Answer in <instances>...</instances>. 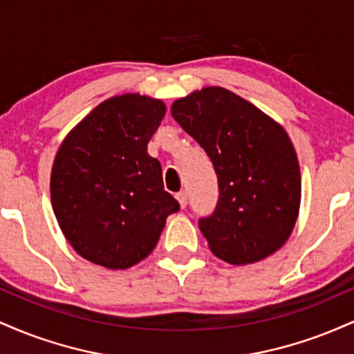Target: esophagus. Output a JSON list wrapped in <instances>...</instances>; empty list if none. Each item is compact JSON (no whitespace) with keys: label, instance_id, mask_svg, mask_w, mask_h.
<instances>
[{"label":"esophagus","instance_id":"esophagus-1","mask_svg":"<svg viewBox=\"0 0 354 354\" xmlns=\"http://www.w3.org/2000/svg\"><path fill=\"white\" fill-rule=\"evenodd\" d=\"M176 200L180 201L181 208H185V206L188 205V194H186V191H180V193L176 194Z\"/></svg>","mask_w":354,"mask_h":354}]
</instances>
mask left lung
Here are the masks:
<instances>
[{
  "label": "left lung",
  "instance_id": "8db88e82",
  "mask_svg": "<svg viewBox=\"0 0 354 354\" xmlns=\"http://www.w3.org/2000/svg\"><path fill=\"white\" fill-rule=\"evenodd\" d=\"M171 115L205 149L218 176L216 208L198 221L209 250L231 265L278 251L295 228L301 201L298 158L286 131L219 86L176 100Z\"/></svg>",
  "mask_w": 354,
  "mask_h": 354
}]
</instances>
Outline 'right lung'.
Returning a JSON list of instances; mask_svg holds the SVG:
<instances>
[{"label":"right lung","instance_id":"add662e5","mask_svg":"<svg viewBox=\"0 0 354 354\" xmlns=\"http://www.w3.org/2000/svg\"><path fill=\"white\" fill-rule=\"evenodd\" d=\"M166 113L163 101L113 96L64 138L51 171V205L80 256L126 270L156 246L166 218L180 209L163 186L148 143Z\"/></svg>","mask_w":354,"mask_h":354}]
</instances>
